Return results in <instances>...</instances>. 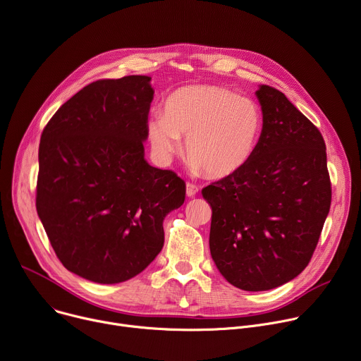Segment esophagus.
Listing matches in <instances>:
<instances>
[{"mask_svg": "<svg viewBox=\"0 0 361 361\" xmlns=\"http://www.w3.org/2000/svg\"><path fill=\"white\" fill-rule=\"evenodd\" d=\"M198 190H200V188H198L197 185H193V183H190V182H186V195H188L189 198L195 197L197 193H198Z\"/></svg>", "mask_w": 361, "mask_h": 361, "instance_id": "esophagus-1", "label": "esophagus"}]
</instances>
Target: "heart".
<instances>
[{"label": "heart", "mask_w": 361, "mask_h": 361, "mask_svg": "<svg viewBox=\"0 0 361 361\" xmlns=\"http://www.w3.org/2000/svg\"><path fill=\"white\" fill-rule=\"evenodd\" d=\"M263 131V114L256 102L209 85L185 87L164 99L161 117L149 123L156 153L168 159L186 137L185 156L192 169L209 178H226L252 159Z\"/></svg>", "instance_id": "obj_1"}]
</instances>
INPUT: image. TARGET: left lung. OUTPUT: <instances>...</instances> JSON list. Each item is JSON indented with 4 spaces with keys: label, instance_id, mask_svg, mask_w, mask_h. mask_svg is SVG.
Wrapping results in <instances>:
<instances>
[{
    "label": "left lung",
    "instance_id": "8db88e82",
    "mask_svg": "<svg viewBox=\"0 0 361 361\" xmlns=\"http://www.w3.org/2000/svg\"><path fill=\"white\" fill-rule=\"evenodd\" d=\"M263 131L238 172L202 189L212 208L209 250L233 286H281L308 266L331 205L319 130L269 85L256 91Z\"/></svg>",
    "mask_w": 361,
    "mask_h": 361
}]
</instances>
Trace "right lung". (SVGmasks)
<instances>
[{
	"label": "right lung",
	"mask_w": 361,
	"mask_h": 361,
	"mask_svg": "<svg viewBox=\"0 0 361 361\" xmlns=\"http://www.w3.org/2000/svg\"><path fill=\"white\" fill-rule=\"evenodd\" d=\"M150 76L99 79L66 101L39 146L36 208L62 264L95 283L142 273L164 243L185 182L145 159Z\"/></svg>",
	"instance_id": "1"
}]
</instances>
